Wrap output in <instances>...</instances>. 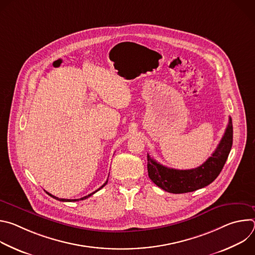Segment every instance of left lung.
I'll list each match as a JSON object with an SVG mask.
<instances>
[{"label":"left lung","mask_w":255,"mask_h":255,"mask_svg":"<svg viewBox=\"0 0 255 255\" xmlns=\"http://www.w3.org/2000/svg\"><path fill=\"white\" fill-rule=\"evenodd\" d=\"M232 142L233 126L229 118L219 145L202 165L193 169H174L156 162L147 154L148 176L157 187L172 194H184L202 189L220 174L230 153Z\"/></svg>","instance_id":"left-lung-1"}]
</instances>
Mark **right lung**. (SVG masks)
Segmentation results:
<instances>
[{"label":"right lung","mask_w":255,"mask_h":255,"mask_svg":"<svg viewBox=\"0 0 255 255\" xmlns=\"http://www.w3.org/2000/svg\"><path fill=\"white\" fill-rule=\"evenodd\" d=\"M107 183H108V179L105 181V184H104L101 188H99L97 191H95L94 193H92V194H90V195H88V196H86V197H83V198H81V199H74V200H69V199H59V198H57V197H55V196H53V195H51V194H49V193H47V192H46V193H47L50 197H52V198H54L55 200H58V201H62V202H77V201H83V200H85V199H88L89 197H91L92 195H94L95 193H97L98 191H100L102 188H104V187L107 185Z\"/></svg>","instance_id":"add662e5"}]
</instances>
